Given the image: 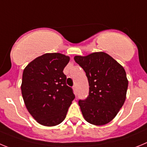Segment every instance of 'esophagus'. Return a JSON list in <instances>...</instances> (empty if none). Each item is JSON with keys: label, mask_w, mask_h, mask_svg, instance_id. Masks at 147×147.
<instances>
[{"label": "esophagus", "mask_w": 147, "mask_h": 147, "mask_svg": "<svg viewBox=\"0 0 147 147\" xmlns=\"http://www.w3.org/2000/svg\"><path fill=\"white\" fill-rule=\"evenodd\" d=\"M73 90H74V93L75 94V95H77V94H78V91H77V86H74Z\"/></svg>", "instance_id": "obj_1"}]
</instances>
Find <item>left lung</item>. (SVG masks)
Masks as SVG:
<instances>
[{
  "instance_id": "obj_1",
  "label": "left lung",
  "mask_w": 147,
  "mask_h": 147,
  "mask_svg": "<svg viewBox=\"0 0 147 147\" xmlns=\"http://www.w3.org/2000/svg\"><path fill=\"white\" fill-rule=\"evenodd\" d=\"M75 62L85 71L89 93L78 104L86 121L104 125L113 120L126 99L128 80L125 69L104 52L75 55Z\"/></svg>"
}]
</instances>
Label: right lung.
<instances>
[{"label":"right lung","mask_w":147,"mask_h":147,"mask_svg":"<svg viewBox=\"0 0 147 147\" xmlns=\"http://www.w3.org/2000/svg\"><path fill=\"white\" fill-rule=\"evenodd\" d=\"M69 61V57L64 54L45 53L30 62L23 70L22 98L30 114L40 125H59L75 99L63 72Z\"/></svg>","instance_id":"obj_1"}]
</instances>
